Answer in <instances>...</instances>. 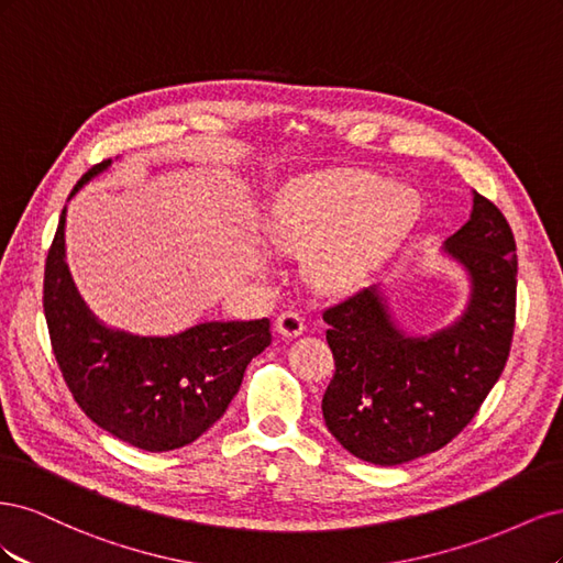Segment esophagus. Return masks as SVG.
<instances>
[{
    "label": "esophagus",
    "mask_w": 563,
    "mask_h": 563,
    "mask_svg": "<svg viewBox=\"0 0 563 563\" xmlns=\"http://www.w3.org/2000/svg\"><path fill=\"white\" fill-rule=\"evenodd\" d=\"M277 331L284 338H296V335H300L305 331V319L298 312H294V310L282 312L277 317Z\"/></svg>",
    "instance_id": "1"
}]
</instances>
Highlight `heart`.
I'll return each mask as SVG.
<instances>
[{
  "label": "heart",
  "mask_w": 563,
  "mask_h": 563,
  "mask_svg": "<svg viewBox=\"0 0 563 563\" xmlns=\"http://www.w3.org/2000/svg\"><path fill=\"white\" fill-rule=\"evenodd\" d=\"M413 192L362 174H321L286 187L272 216V240L310 255L308 277L329 294L362 286L413 223Z\"/></svg>",
  "instance_id": "obj_1"
}]
</instances>
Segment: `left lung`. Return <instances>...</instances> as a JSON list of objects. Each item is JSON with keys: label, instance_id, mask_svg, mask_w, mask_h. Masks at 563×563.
I'll list each match as a JSON object with an SVG mask.
<instances>
[{"label": "left lung", "instance_id": "left-lung-1", "mask_svg": "<svg viewBox=\"0 0 563 563\" xmlns=\"http://www.w3.org/2000/svg\"><path fill=\"white\" fill-rule=\"evenodd\" d=\"M444 251L472 282L465 314L432 335H404L373 288L323 310L335 373L321 411L340 446L373 465H401L467 428L507 364L517 314V244L496 203L474 192Z\"/></svg>", "mask_w": 563, "mask_h": 563}]
</instances>
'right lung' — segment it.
Returning a JSON list of instances; mask_svg holds the SVG:
<instances>
[{
	"instance_id": "add662e5",
	"label": "right lung",
	"mask_w": 563,
	"mask_h": 563,
	"mask_svg": "<svg viewBox=\"0 0 563 563\" xmlns=\"http://www.w3.org/2000/svg\"><path fill=\"white\" fill-rule=\"evenodd\" d=\"M91 166L84 183L106 172ZM44 317L51 350L75 401L98 428L150 453L192 444L225 413L244 371L269 343V319L207 321L168 338L103 327L65 265V209L44 267Z\"/></svg>"
}]
</instances>
